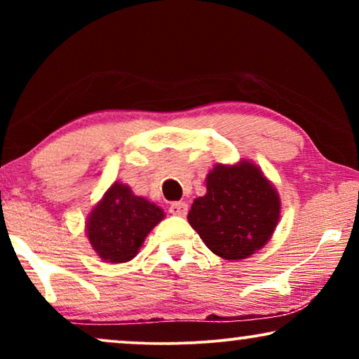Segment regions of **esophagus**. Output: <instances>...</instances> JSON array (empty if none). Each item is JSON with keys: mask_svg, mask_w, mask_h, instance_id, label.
I'll use <instances>...</instances> for the list:
<instances>
[{"mask_svg": "<svg viewBox=\"0 0 359 359\" xmlns=\"http://www.w3.org/2000/svg\"><path fill=\"white\" fill-rule=\"evenodd\" d=\"M170 212L173 215H181V217H184V215L188 214V204H186V203H173L170 205Z\"/></svg>", "mask_w": 359, "mask_h": 359, "instance_id": "1", "label": "esophagus"}]
</instances>
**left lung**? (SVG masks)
<instances>
[{"label": "left lung", "mask_w": 359, "mask_h": 359, "mask_svg": "<svg viewBox=\"0 0 359 359\" xmlns=\"http://www.w3.org/2000/svg\"><path fill=\"white\" fill-rule=\"evenodd\" d=\"M208 193L194 199L188 220L210 252L243 259L266 245L276 229L281 201L252 161L215 165L205 178Z\"/></svg>", "instance_id": "8db88e82"}]
</instances>
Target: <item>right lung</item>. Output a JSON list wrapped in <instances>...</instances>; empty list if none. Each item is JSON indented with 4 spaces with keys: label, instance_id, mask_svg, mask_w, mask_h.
Here are the masks:
<instances>
[{
    "label": "right lung",
    "instance_id": "1",
    "mask_svg": "<svg viewBox=\"0 0 359 359\" xmlns=\"http://www.w3.org/2000/svg\"><path fill=\"white\" fill-rule=\"evenodd\" d=\"M165 217L154 203L114 183L91 210L86 235L97 257L107 263H126L139 253L147 235Z\"/></svg>",
    "mask_w": 359,
    "mask_h": 359
}]
</instances>
